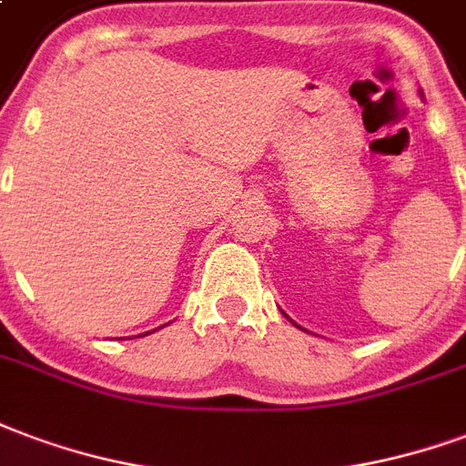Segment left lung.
I'll return each mask as SVG.
<instances>
[{"label":"left lung","mask_w":466,"mask_h":466,"mask_svg":"<svg viewBox=\"0 0 466 466\" xmlns=\"http://www.w3.org/2000/svg\"><path fill=\"white\" fill-rule=\"evenodd\" d=\"M420 96H422V91H420ZM286 319H289V316H286ZM299 329H301V326H299Z\"/></svg>","instance_id":"1"}]
</instances>
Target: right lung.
Instances as JSON below:
<instances>
[{"label":"right lung","instance_id":"right-lung-1","mask_svg":"<svg viewBox=\"0 0 466 466\" xmlns=\"http://www.w3.org/2000/svg\"><path fill=\"white\" fill-rule=\"evenodd\" d=\"M146 336H147V333H146Z\"/></svg>","mask_w":466,"mask_h":466}]
</instances>
